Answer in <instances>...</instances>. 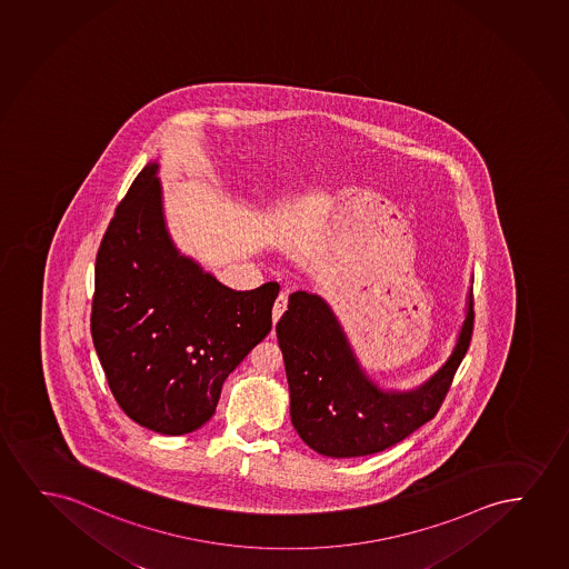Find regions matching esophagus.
<instances>
[{"label": "esophagus", "mask_w": 569, "mask_h": 569, "mask_svg": "<svg viewBox=\"0 0 569 569\" xmlns=\"http://www.w3.org/2000/svg\"><path fill=\"white\" fill-rule=\"evenodd\" d=\"M288 309V293H280L278 296V299H276V303H273V325L280 320L281 315H283V311Z\"/></svg>", "instance_id": "obj_1"}]
</instances>
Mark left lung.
Wrapping results in <instances>:
<instances>
[{"label":"left lung","mask_w":569,"mask_h":569,"mask_svg":"<svg viewBox=\"0 0 569 569\" xmlns=\"http://www.w3.org/2000/svg\"><path fill=\"white\" fill-rule=\"evenodd\" d=\"M475 330V297L459 342L420 389L382 392L351 356L328 305L307 291L289 296L288 311L276 325L289 392L291 421L312 451L335 459L381 452L436 418Z\"/></svg>","instance_id":"left-lung-1"}]
</instances>
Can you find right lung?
Segmentation results:
<instances>
[{"label":"right lung","mask_w":569,"mask_h":569,"mask_svg":"<svg viewBox=\"0 0 569 569\" xmlns=\"http://www.w3.org/2000/svg\"><path fill=\"white\" fill-rule=\"evenodd\" d=\"M280 286H221L164 231L157 164L143 167L102 234L91 336L110 392L143 428L182 436L216 413L229 373L272 330Z\"/></svg>","instance_id":"obj_1"}]
</instances>
